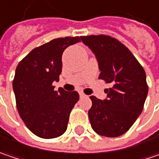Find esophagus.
I'll use <instances>...</instances> for the list:
<instances>
[{
  "label": "esophagus",
  "mask_w": 159,
  "mask_h": 159,
  "mask_svg": "<svg viewBox=\"0 0 159 159\" xmlns=\"http://www.w3.org/2000/svg\"><path fill=\"white\" fill-rule=\"evenodd\" d=\"M79 95H80V97H84V96H85V94H84V93H82V92H80Z\"/></svg>",
  "instance_id": "1"
}]
</instances>
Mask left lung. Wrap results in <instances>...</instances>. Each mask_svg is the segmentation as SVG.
<instances>
[{"label": "left lung", "instance_id": "obj_1", "mask_svg": "<svg viewBox=\"0 0 159 159\" xmlns=\"http://www.w3.org/2000/svg\"><path fill=\"white\" fill-rule=\"evenodd\" d=\"M81 39L97 57L99 78L112 85L105 90L104 101L90 96V123L99 135L119 137L130 129L144 108L148 92L144 68L115 38L101 34L82 36Z\"/></svg>", "mask_w": 159, "mask_h": 159}]
</instances>
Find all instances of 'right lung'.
Listing matches in <instances>:
<instances>
[{"instance_id": "add662e5", "label": "right lung", "mask_w": 159, "mask_h": 159, "mask_svg": "<svg viewBox=\"0 0 159 159\" xmlns=\"http://www.w3.org/2000/svg\"><path fill=\"white\" fill-rule=\"evenodd\" d=\"M79 37L55 39L35 48L20 61L12 81L16 106L25 125L36 136L54 139L66 130L71 111L79 100L76 91H55L62 72V54Z\"/></svg>"}]
</instances>
